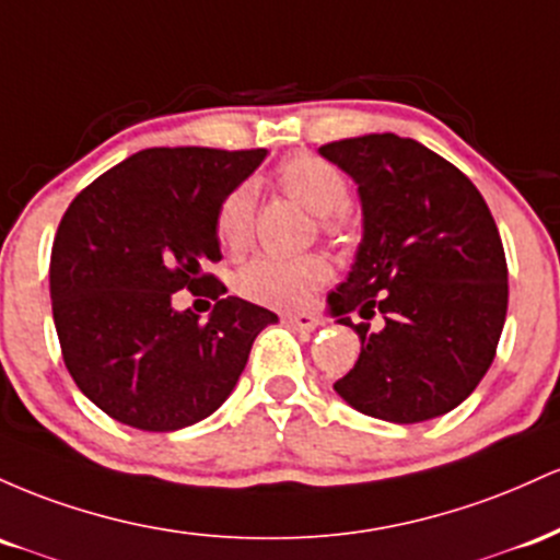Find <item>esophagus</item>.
<instances>
[{
  "mask_svg": "<svg viewBox=\"0 0 560 560\" xmlns=\"http://www.w3.org/2000/svg\"><path fill=\"white\" fill-rule=\"evenodd\" d=\"M285 323L291 325L293 330H314L319 325V319L314 317V314H310V312H299V314H285Z\"/></svg>",
  "mask_w": 560,
  "mask_h": 560,
  "instance_id": "esophagus-1",
  "label": "esophagus"
}]
</instances>
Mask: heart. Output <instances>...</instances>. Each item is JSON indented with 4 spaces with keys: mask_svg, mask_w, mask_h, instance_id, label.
<instances>
[{
    "mask_svg": "<svg viewBox=\"0 0 560 560\" xmlns=\"http://www.w3.org/2000/svg\"><path fill=\"white\" fill-rule=\"evenodd\" d=\"M282 190L312 213L328 235L347 230L343 206L349 200V182L332 163L301 153L278 168ZM256 192L250 185H237L217 209V235L230 254H243L254 235ZM330 278V264L317 254L306 256H256L237 275V288L250 301L269 306H301Z\"/></svg>",
    "mask_w": 560,
    "mask_h": 560,
    "instance_id": "b5f03b06",
    "label": "heart"
}]
</instances>
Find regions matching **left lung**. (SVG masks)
<instances>
[{
	"label": "left lung",
	"mask_w": 560,
	"mask_h": 560,
	"mask_svg": "<svg viewBox=\"0 0 560 560\" xmlns=\"http://www.w3.org/2000/svg\"><path fill=\"white\" fill-rule=\"evenodd\" d=\"M319 155L357 182L362 203L357 259L328 293L332 317L362 349L332 388L388 423L455 410L492 364L508 312L505 250L489 206L460 168L392 131L328 142Z\"/></svg>",
	"instance_id": "left-lung-1"
}]
</instances>
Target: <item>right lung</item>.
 <instances>
[{
  "mask_svg": "<svg viewBox=\"0 0 560 560\" xmlns=\"http://www.w3.org/2000/svg\"><path fill=\"white\" fill-rule=\"evenodd\" d=\"M267 150L150 148L108 168L62 213L49 296L62 360L86 399L140 431H177L230 397L278 314L203 272L222 259L217 209ZM218 301L206 324L173 293Z\"/></svg>",
  "mask_w": 560,
  "mask_h": 560,
  "instance_id": "obj_1",
  "label": "right lung"
}]
</instances>
